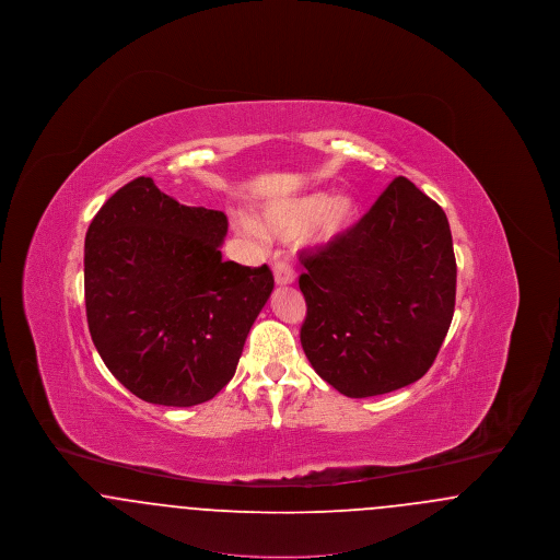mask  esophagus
Returning a JSON list of instances; mask_svg holds the SVG:
<instances>
[{"mask_svg":"<svg viewBox=\"0 0 560 560\" xmlns=\"http://www.w3.org/2000/svg\"><path fill=\"white\" fill-rule=\"evenodd\" d=\"M272 272H275V283L277 285H292L295 281V270L288 262H275Z\"/></svg>","mask_w":560,"mask_h":560,"instance_id":"34e87169","label":"esophagus"}]
</instances>
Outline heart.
Masks as SVG:
<instances>
[{
    "label": "heart",
    "mask_w": 560,
    "mask_h": 560,
    "mask_svg": "<svg viewBox=\"0 0 560 560\" xmlns=\"http://www.w3.org/2000/svg\"><path fill=\"white\" fill-rule=\"evenodd\" d=\"M359 206L352 195L340 192L329 197L327 192H304L290 199L275 201L265 208L260 231L277 240H292L300 235L306 247H327L342 240L354 226ZM245 229L256 231L245 222Z\"/></svg>",
    "instance_id": "b5f03b06"
}]
</instances>
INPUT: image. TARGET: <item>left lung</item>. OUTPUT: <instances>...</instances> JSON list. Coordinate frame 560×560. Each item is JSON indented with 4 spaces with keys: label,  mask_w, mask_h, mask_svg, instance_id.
I'll use <instances>...</instances> for the list:
<instances>
[{
    "label": "left lung",
    "mask_w": 560,
    "mask_h": 560,
    "mask_svg": "<svg viewBox=\"0 0 560 560\" xmlns=\"http://www.w3.org/2000/svg\"><path fill=\"white\" fill-rule=\"evenodd\" d=\"M300 258V342L327 384L365 399L430 370L452 325L457 277L439 203L399 176L342 240Z\"/></svg>",
    "instance_id": "1"
}]
</instances>
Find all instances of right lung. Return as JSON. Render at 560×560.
Instances as JSON below:
<instances>
[{"label": "right lung", "instance_id": "obj_1", "mask_svg": "<svg viewBox=\"0 0 560 560\" xmlns=\"http://www.w3.org/2000/svg\"><path fill=\"white\" fill-rule=\"evenodd\" d=\"M226 231L224 212L183 206L144 176L94 215L83 254L88 327L138 399L190 407L235 375L275 279L267 265L224 262Z\"/></svg>", "mask_w": 560, "mask_h": 560}]
</instances>
